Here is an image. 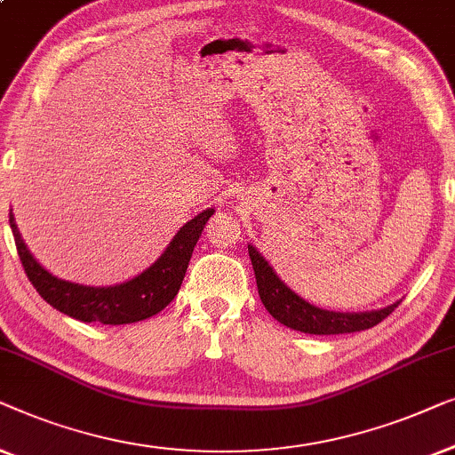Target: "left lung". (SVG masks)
Listing matches in <instances>:
<instances>
[{"instance_id": "left-lung-1", "label": "left lung", "mask_w": 455, "mask_h": 455, "mask_svg": "<svg viewBox=\"0 0 455 455\" xmlns=\"http://www.w3.org/2000/svg\"><path fill=\"white\" fill-rule=\"evenodd\" d=\"M249 258H251L255 283H258V292L261 303L274 319L284 323L286 328H292L297 331H305V334H350V331L369 330L383 322L395 307L400 305H387L377 311H364V313H338L319 309V307L307 303L300 299L297 292H292L283 280L276 276L272 266L267 264L258 249L253 245H247Z\"/></svg>"}]
</instances>
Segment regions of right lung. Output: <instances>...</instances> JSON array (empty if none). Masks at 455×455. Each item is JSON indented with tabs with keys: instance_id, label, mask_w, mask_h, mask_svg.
<instances>
[{
	"instance_id": "1",
	"label": "right lung",
	"mask_w": 455,
	"mask_h": 455,
	"mask_svg": "<svg viewBox=\"0 0 455 455\" xmlns=\"http://www.w3.org/2000/svg\"><path fill=\"white\" fill-rule=\"evenodd\" d=\"M212 214L214 210L208 208L185 222L179 233L172 236L164 253L148 270L115 286H84L53 276L38 264L28 247L24 245L12 212L10 227L30 284L51 307L86 323L99 322L102 325H121L156 315L175 299V294L181 289L185 272H188L196 243Z\"/></svg>"
}]
</instances>
